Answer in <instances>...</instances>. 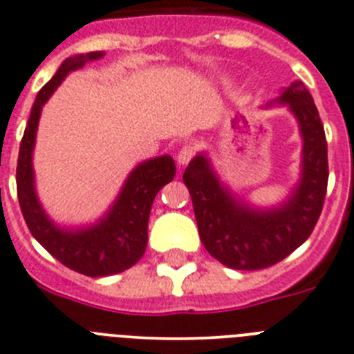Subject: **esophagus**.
<instances>
[{"label":"esophagus","instance_id":"obj_1","mask_svg":"<svg viewBox=\"0 0 354 354\" xmlns=\"http://www.w3.org/2000/svg\"><path fill=\"white\" fill-rule=\"evenodd\" d=\"M194 155H196V148H194L192 145H185L183 148L178 151V164L187 165L190 160H192Z\"/></svg>","mask_w":354,"mask_h":354}]
</instances>
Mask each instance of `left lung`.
<instances>
[{"label":"left lung","instance_id":"obj_1","mask_svg":"<svg viewBox=\"0 0 354 354\" xmlns=\"http://www.w3.org/2000/svg\"><path fill=\"white\" fill-rule=\"evenodd\" d=\"M275 102L288 104L304 139L300 183L284 205L256 209L240 203L218 181L203 153L183 173L201 241L227 268L261 270L282 261L310 236L323 209L328 148L316 104L301 81L291 82Z\"/></svg>","mask_w":354,"mask_h":354}]
</instances>
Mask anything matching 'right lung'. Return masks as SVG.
Wrapping results in <instances>:
<instances>
[{"mask_svg": "<svg viewBox=\"0 0 354 354\" xmlns=\"http://www.w3.org/2000/svg\"><path fill=\"white\" fill-rule=\"evenodd\" d=\"M104 56V53L77 54L66 58L54 77L38 91L30 120L22 136L17 160V197L28 229L35 240L66 268L88 277H106L125 272L138 263L148 243V218L155 196L176 174L173 157L151 158L130 173L122 192L107 215L90 227L70 231L53 224L38 203L35 192L33 148L42 107L63 79L84 63Z\"/></svg>", "mask_w": 354, "mask_h": 354, "instance_id": "1", "label": "right lung"}]
</instances>
